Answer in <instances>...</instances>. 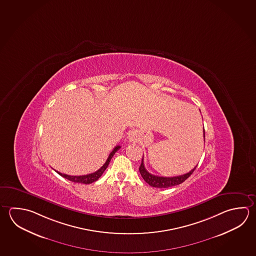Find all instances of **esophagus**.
<instances>
[{"mask_svg":"<svg viewBox=\"0 0 256 256\" xmlns=\"http://www.w3.org/2000/svg\"><path fill=\"white\" fill-rule=\"evenodd\" d=\"M138 132L136 130H132L129 132L128 134V140L132 142H136L138 140Z\"/></svg>","mask_w":256,"mask_h":256,"instance_id":"34e87169","label":"esophagus"}]
</instances>
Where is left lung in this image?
Listing matches in <instances>:
<instances>
[{
    "instance_id": "8db88e82",
    "label": "left lung",
    "mask_w": 256,
    "mask_h": 256,
    "mask_svg": "<svg viewBox=\"0 0 256 256\" xmlns=\"http://www.w3.org/2000/svg\"><path fill=\"white\" fill-rule=\"evenodd\" d=\"M203 132H204V129ZM196 166L193 170H191L190 172H188L186 174H183V175H180V176H176V177H158V176H155V175H152L150 172H147V170L144 167V157H142L139 170L142 178L149 184L150 186L158 188H170V186H177V185L182 184V182H185L186 178L190 177L191 174L194 172Z\"/></svg>"
}]
</instances>
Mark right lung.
<instances>
[{
	"label": "right lung",
	"mask_w": 256,
	"mask_h": 256,
	"mask_svg": "<svg viewBox=\"0 0 256 256\" xmlns=\"http://www.w3.org/2000/svg\"><path fill=\"white\" fill-rule=\"evenodd\" d=\"M121 148L120 145H117L116 146L114 150H112L111 154H109L108 158H107L106 162L102 165V167L100 168L96 172H93L91 174H88V175H83V176H70V175H66V174H63L60 172H56V173H58L60 176L63 178H65L66 180H68L70 182H74V183H82V184H90V183H93V182H96L99 178L102 176V173L104 172V170H106V168L108 167L109 163L111 158H112V156L114 155V154L118 150Z\"/></svg>",
	"instance_id": "right-lung-1"
}]
</instances>
